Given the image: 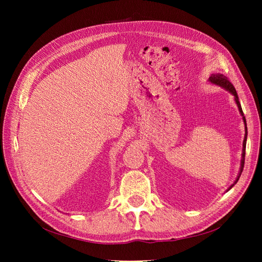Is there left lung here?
<instances>
[{"label": "left lung", "mask_w": 262, "mask_h": 262, "mask_svg": "<svg viewBox=\"0 0 262 262\" xmlns=\"http://www.w3.org/2000/svg\"><path fill=\"white\" fill-rule=\"evenodd\" d=\"M209 81H210L211 83H213V84H215V85H219V86H221V87H223V89H225L226 91H228L232 95H234L235 101H236V104H237V107H238L239 113H241V115L243 116V120H244V122H245V130H246V133H245V139H244V142H243V154H242L241 170H239V175L237 176V178H236L234 184H233L231 187H229V189H231V188L236 184V182L238 181V179H239V177H241V175H242V172H243V169H244L245 154H246V141H247V124H246V119H245V117H244V113H243V109H242V106H241V102H239V100H238V95H237V93H236V90H235L234 85L228 81V78H227L225 75H223V74L217 73V74H212V75L210 76V78H209ZM229 189H228V190H229Z\"/></svg>", "instance_id": "left-lung-1"}]
</instances>
